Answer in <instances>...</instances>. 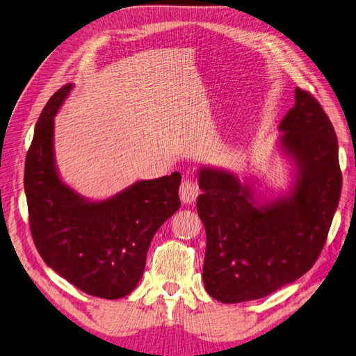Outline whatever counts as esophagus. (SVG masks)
Here are the masks:
<instances>
[{"label":"esophagus","mask_w":356,"mask_h":356,"mask_svg":"<svg viewBox=\"0 0 356 356\" xmlns=\"http://www.w3.org/2000/svg\"><path fill=\"white\" fill-rule=\"evenodd\" d=\"M197 196H199V188H197V184L195 181H193L191 178H187L181 182L179 197H181L182 203H186V204L195 203Z\"/></svg>","instance_id":"1"}]
</instances>
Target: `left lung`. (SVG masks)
<instances>
[{"instance_id":"left-lung-1","label":"left lung","mask_w":356,"mask_h":356,"mask_svg":"<svg viewBox=\"0 0 356 356\" xmlns=\"http://www.w3.org/2000/svg\"><path fill=\"white\" fill-rule=\"evenodd\" d=\"M277 129L276 148L293 168L288 190L270 196L230 169H197L207 230L202 277L221 303L263 298L310 270L339 207V143L319 102L296 88V105Z\"/></svg>"}]
</instances>
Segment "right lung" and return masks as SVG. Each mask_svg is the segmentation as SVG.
<instances>
[{"mask_svg": "<svg viewBox=\"0 0 356 356\" xmlns=\"http://www.w3.org/2000/svg\"><path fill=\"white\" fill-rule=\"evenodd\" d=\"M72 88L63 86L49 99L26 154L31 233L59 276L86 294L117 300L136 288L156 232L179 209L181 174L136 181L104 200L65 184L55 159V115Z\"/></svg>", "mask_w": 356, "mask_h": 356, "instance_id": "obj_1", "label": "right lung"}]
</instances>
